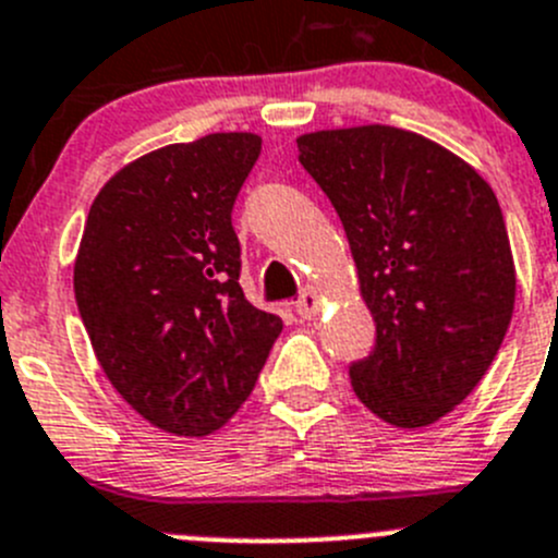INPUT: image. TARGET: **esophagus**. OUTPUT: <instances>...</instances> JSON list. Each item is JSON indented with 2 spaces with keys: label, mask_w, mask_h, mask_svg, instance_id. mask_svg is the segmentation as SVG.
I'll list each match as a JSON object with an SVG mask.
<instances>
[{
  "label": "esophagus",
  "mask_w": 558,
  "mask_h": 558,
  "mask_svg": "<svg viewBox=\"0 0 558 558\" xmlns=\"http://www.w3.org/2000/svg\"><path fill=\"white\" fill-rule=\"evenodd\" d=\"M322 303H325V296H322L319 289H305V294L296 300V314L303 316V319H314L319 314Z\"/></svg>",
  "instance_id": "34e87169"
}]
</instances>
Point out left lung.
Instances as JSON below:
<instances>
[{"mask_svg":"<svg viewBox=\"0 0 558 558\" xmlns=\"http://www.w3.org/2000/svg\"><path fill=\"white\" fill-rule=\"evenodd\" d=\"M350 239L377 325L350 366L377 418L418 429L444 418L496 361L514 311V262L490 184L457 154L397 126L296 137Z\"/></svg>","mask_w":558,"mask_h":558,"instance_id":"obj_1","label":"left lung"}]
</instances>
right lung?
Returning <instances> with one entry per match:
<instances>
[{
	"label": "right lung",
	"instance_id": "obj_1",
	"mask_svg": "<svg viewBox=\"0 0 558 558\" xmlns=\"http://www.w3.org/2000/svg\"><path fill=\"white\" fill-rule=\"evenodd\" d=\"M258 154L253 132L165 145L118 170L87 215L74 294L93 352L170 435L228 424L283 330L239 286L231 211Z\"/></svg>",
	"mask_w": 558,
	"mask_h": 558
}]
</instances>
